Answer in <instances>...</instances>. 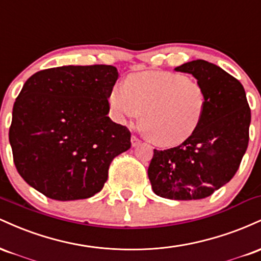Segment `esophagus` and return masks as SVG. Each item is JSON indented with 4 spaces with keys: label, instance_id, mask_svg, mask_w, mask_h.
Segmentation results:
<instances>
[{
    "label": "esophagus",
    "instance_id": "obj_1",
    "mask_svg": "<svg viewBox=\"0 0 261 261\" xmlns=\"http://www.w3.org/2000/svg\"><path fill=\"white\" fill-rule=\"evenodd\" d=\"M141 143L140 139H137L136 136H131V145H133V147H136V146H139Z\"/></svg>",
    "mask_w": 261,
    "mask_h": 261
}]
</instances>
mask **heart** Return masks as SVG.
I'll list each match as a JSON object with an SVG mask.
<instances>
[{
    "mask_svg": "<svg viewBox=\"0 0 261 261\" xmlns=\"http://www.w3.org/2000/svg\"><path fill=\"white\" fill-rule=\"evenodd\" d=\"M108 103L113 119L120 125L143 114V130L149 139L170 147L195 134L205 115L207 97L203 87L185 74L148 71L131 74L124 85L114 86Z\"/></svg>",
    "mask_w": 261,
    "mask_h": 261,
    "instance_id": "obj_1",
    "label": "heart"
}]
</instances>
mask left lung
Listing matches in <instances>:
<instances>
[{"mask_svg": "<svg viewBox=\"0 0 261 261\" xmlns=\"http://www.w3.org/2000/svg\"><path fill=\"white\" fill-rule=\"evenodd\" d=\"M174 70L193 74L203 87L205 115L181 145L154 149L148 178L155 195L199 200L227 184L238 170L249 142L250 108L242 83L220 66L194 60Z\"/></svg>", "mask_w": 261, "mask_h": 261, "instance_id": "8db88e82", "label": "left lung"}]
</instances>
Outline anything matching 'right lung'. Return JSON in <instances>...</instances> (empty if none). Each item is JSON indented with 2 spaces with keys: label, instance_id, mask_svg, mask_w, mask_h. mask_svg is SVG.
Here are the masks:
<instances>
[{
  "label": "right lung",
  "instance_id": "1",
  "mask_svg": "<svg viewBox=\"0 0 261 261\" xmlns=\"http://www.w3.org/2000/svg\"><path fill=\"white\" fill-rule=\"evenodd\" d=\"M119 73L109 65L62 66L27 80L12 113L10 143L24 180L59 201L103 189L116 155L131 147L127 127L108 116Z\"/></svg>",
  "mask_w": 261,
  "mask_h": 261
}]
</instances>
